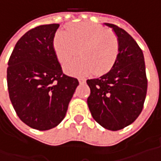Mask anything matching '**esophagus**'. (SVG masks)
I'll use <instances>...</instances> for the list:
<instances>
[{
  "label": "esophagus",
  "mask_w": 161,
  "mask_h": 161,
  "mask_svg": "<svg viewBox=\"0 0 161 161\" xmlns=\"http://www.w3.org/2000/svg\"><path fill=\"white\" fill-rule=\"evenodd\" d=\"M79 82H80V84L85 83V82H86V80L83 79V78H80V79H79Z\"/></svg>",
  "instance_id": "obj_1"
}]
</instances>
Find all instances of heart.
I'll use <instances>...</instances> for the list:
<instances>
[{"mask_svg":"<svg viewBox=\"0 0 161 161\" xmlns=\"http://www.w3.org/2000/svg\"><path fill=\"white\" fill-rule=\"evenodd\" d=\"M53 52L64 65L80 52V58L64 67L73 76H85L91 72L104 75L112 70L120 51L119 41L107 28L90 22L68 26L66 31H57L53 38Z\"/></svg>","mask_w":161,"mask_h":161,"instance_id":"obj_1","label":"heart"}]
</instances>
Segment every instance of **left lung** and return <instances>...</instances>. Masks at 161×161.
Listing matches in <instances>:
<instances>
[{
	"mask_svg": "<svg viewBox=\"0 0 161 161\" xmlns=\"http://www.w3.org/2000/svg\"><path fill=\"white\" fill-rule=\"evenodd\" d=\"M116 35L120 51L112 70L87 80L90 89L88 106L104 128L118 131L131 125L142 111L147 94L144 56L136 41L123 28L105 23Z\"/></svg>",
	"mask_w": 161,
	"mask_h": 161,
	"instance_id": "1",
	"label": "left lung"
}]
</instances>
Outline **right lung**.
<instances>
[{
    "label": "right lung",
    "mask_w": 161,
    "mask_h": 161,
    "mask_svg": "<svg viewBox=\"0 0 161 161\" xmlns=\"http://www.w3.org/2000/svg\"><path fill=\"white\" fill-rule=\"evenodd\" d=\"M59 24L28 30L17 42L7 68L9 99L19 119L39 131L64 120L79 81L65 75L53 48Z\"/></svg>",
    "instance_id": "right-lung-1"
}]
</instances>
